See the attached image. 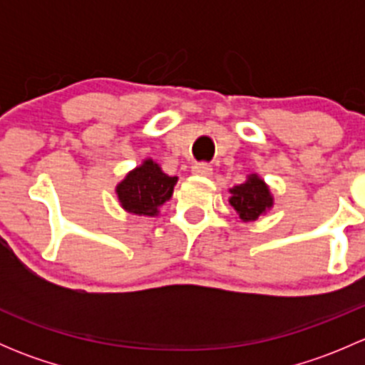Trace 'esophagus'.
Listing matches in <instances>:
<instances>
[{"mask_svg": "<svg viewBox=\"0 0 365 365\" xmlns=\"http://www.w3.org/2000/svg\"><path fill=\"white\" fill-rule=\"evenodd\" d=\"M212 165L206 164V162H200V164L192 165V173L197 176H210L212 175Z\"/></svg>", "mask_w": 365, "mask_h": 365, "instance_id": "1", "label": "esophagus"}]
</instances>
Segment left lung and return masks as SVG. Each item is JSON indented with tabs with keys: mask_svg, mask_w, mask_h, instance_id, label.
Listing matches in <instances>:
<instances>
[{
	"mask_svg": "<svg viewBox=\"0 0 365 365\" xmlns=\"http://www.w3.org/2000/svg\"><path fill=\"white\" fill-rule=\"evenodd\" d=\"M230 205L237 212L238 219L244 222H251L259 219L261 215H267L268 210L274 206L270 187L256 173L249 175L244 183L230 189Z\"/></svg>",
	"mask_w": 365,
	"mask_h": 365,
	"instance_id": "8db88e82",
	"label": "left lung"
}]
</instances>
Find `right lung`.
Returning a JSON list of instances; mask_svg holds the SVG:
<instances>
[{
  "instance_id": "add662e5",
  "label": "right lung",
  "mask_w": 365,
  "mask_h": 365,
  "mask_svg": "<svg viewBox=\"0 0 365 365\" xmlns=\"http://www.w3.org/2000/svg\"><path fill=\"white\" fill-rule=\"evenodd\" d=\"M178 176H169L155 160L145 159L128 171L116 185L120 206L128 213L157 217L159 208L171 200Z\"/></svg>"
}]
</instances>
